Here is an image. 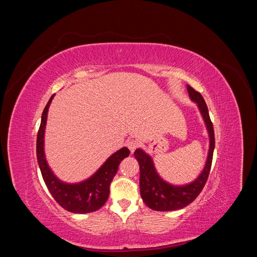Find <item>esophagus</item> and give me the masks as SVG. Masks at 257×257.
<instances>
[{
    "instance_id": "esophagus-1",
    "label": "esophagus",
    "mask_w": 257,
    "mask_h": 257,
    "mask_svg": "<svg viewBox=\"0 0 257 257\" xmlns=\"http://www.w3.org/2000/svg\"><path fill=\"white\" fill-rule=\"evenodd\" d=\"M127 147H128V149H130V151L133 153L135 150H136V148L138 147V143L136 142V141H128L127 142Z\"/></svg>"
}]
</instances>
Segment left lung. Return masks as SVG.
Wrapping results in <instances>:
<instances>
[{"label":"left lung","mask_w":257,"mask_h":257,"mask_svg":"<svg viewBox=\"0 0 257 257\" xmlns=\"http://www.w3.org/2000/svg\"><path fill=\"white\" fill-rule=\"evenodd\" d=\"M189 96L192 102L196 103L199 112L203 116L209 135V150L205 166L198 177L190 183L176 185L163 179L154 166L151 155L145 152L141 148L135 150L134 157L138 161L141 168V195L144 203L155 211H173L190 205L199 195L207 182L211 168L213 150H214V132L212 122L210 120L208 107L199 92L194 90L191 85H186Z\"/></svg>","instance_id":"obj_1"}]
</instances>
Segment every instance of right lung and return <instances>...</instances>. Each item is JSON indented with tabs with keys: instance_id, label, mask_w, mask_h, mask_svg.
I'll return each instance as SVG.
<instances>
[{
	"instance_id": "right-lung-1",
	"label": "right lung",
	"mask_w": 257,
	"mask_h": 257,
	"mask_svg": "<svg viewBox=\"0 0 257 257\" xmlns=\"http://www.w3.org/2000/svg\"><path fill=\"white\" fill-rule=\"evenodd\" d=\"M53 94L46 105L42 114L41 126L38 130L36 142V155L38 166L45 184L57 203L73 213H89L102 208L109 196V186L118 172L122 160L130 155L126 147L112 153L96 172L85 180L76 183H67L60 180L49 167L45 155V131L47 124L49 106L54 97Z\"/></svg>"
}]
</instances>
